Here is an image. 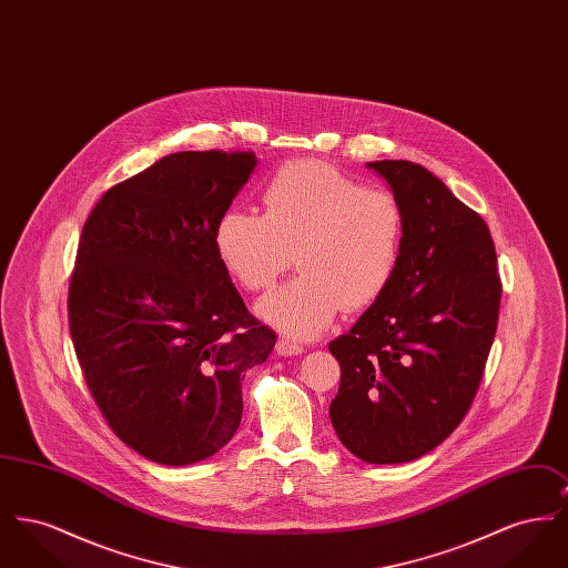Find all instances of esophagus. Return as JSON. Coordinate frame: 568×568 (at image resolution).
<instances>
[{"instance_id": "esophagus-1", "label": "esophagus", "mask_w": 568, "mask_h": 568, "mask_svg": "<svg viewBox=\"0 0 568 568\" xmlns=\"http://www.w3.org/2000/svg\"><path fill=\"white\" fill-rule=\"evenodd\" d=\"M304 352V347L296 343V341H292V338H285V336H281L278 338V343H276V353L278 355H297V353Z\"/></svg>"}]
</instances>
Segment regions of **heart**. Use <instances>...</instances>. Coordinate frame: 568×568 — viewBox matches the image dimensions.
<instances>
[{
    "label": "heart",
    "mask_w": 568,
    "mask_h": 568,
    "mask_svg": "<svg viewBox=\"0 0 568 568\" xmlns=\"http://www.w3.org/2000/svg\"><path fill=\"white\" fill-rule=\"evenodd\" d=\"M264 215L216 221L223 268L244 292H266L294 262L300 274L257 306L268 324L313 338L336 313H359L389 290L403 260L405 211L392 191L364 187L322 162L278 168L262 191Z\"/></svg>",
    "instance_id": "obj_1"
}]
</instances>
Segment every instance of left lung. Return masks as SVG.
Returning <instances> with one entry per match:
<instances>
[{
  "mask_svg": "<svg viewBox=\"0 0 568 568\" xmlns=\"http://www.w3.org/2000/svg\"><path fill=\"white\" fill-rule=\"evenodd\" d=\"M405 211L396 278L329 343L341 364L329 419L368 464L422 458L454 433L486 371L500 311L486 221L419 163H366Z\"/></svg>",
  "mask_w": 568,
  "mask_h": 568,
  "instance_id": "obj_1",
  "label": "left lung"
}]
</instances>
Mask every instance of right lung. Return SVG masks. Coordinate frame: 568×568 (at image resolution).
Returning <instances> with one entry per match:
<instances>
[{"mask_svg":"<svg viewBox=\"0 0 568 568\" xmlns=\"http://www.w3.org/2000/svg\"><path fill=\"white\" fill-rule=\"evenodd\" d=\"M255 163L253 151L172 153L110 187L82 227L74 352L110 430L158 464L211 458L234 436L244 373L276 343L215 248Z\"/></svg>","mask_w":568,"mask_h":568,"instance_id":"obj_1","label":"right lung"}]
</instances>
